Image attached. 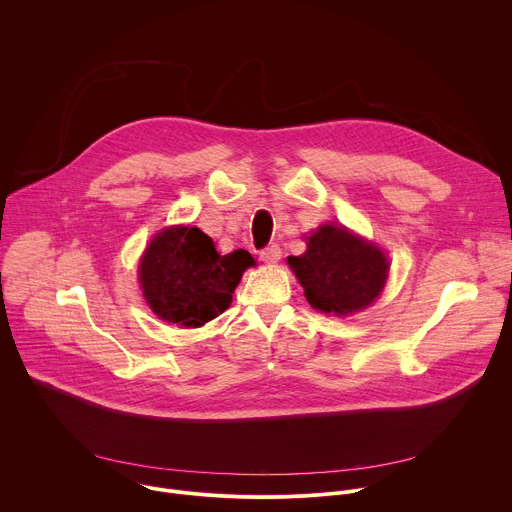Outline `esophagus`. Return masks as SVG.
<instances>
[{"mask_svg": "<svg viewBox=\"0 0 512 512\" xmlns=\"http://www.w3.org/2000/svg\"><path fill=\"white\" fill-rule=\"evenodd\" d=\"M261 259L265 263H277L281 259V247L277 243H271L267 245L263 251H261Z\"/></svg>", "mask_w": 512, "mask_h": 512, "instance_id": "obj_1", "label": "esophagus"}]
</instances>
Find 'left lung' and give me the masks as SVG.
Masks as SVG:
<instances>
[{
    "label": "left lung",
    "instance_id": "obj_1",
    "mask_svg": "<svg viewBox=\"0 0 512 512\" xmlns=\"http://www.w3.org/2000/svg\"><path fill=\"white\" fill-rule=\"evenodd\" d=\"M311 307L348 315L368 307L384 289L390 263L386 255L342 225L319 227L307 251L287 259Z\"/></svg>",
    "mask_w": 512,
    "mask_h": 512
}]
</instances>
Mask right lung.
I'll return each mask as SVG.
<instances>
[{
	"mask_svg": "<svg viewBox=\"0 0 512 512\" xmlns=\"http://www.w3.org/2000/svg\"><path fill=\"white\" fill-rule=\"evenodd\" d=\"M253 263L245 249L219 255L213 239L197 227H173L148 245L140 285L160 319L199 327L231 305L243 271Z\"/></svg>",
	"mask_w": 512,
	"mask_h": 512,
	"instance_id": "obj_1",
	"label": "right lung"
}]
</instances>
